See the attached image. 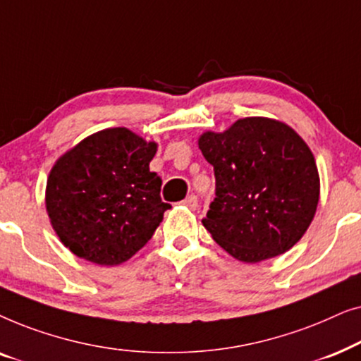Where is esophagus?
I'll return each mask as SVG.
<instances>
[{
  "label": "esophagus",
  "mask_w": 361,
  "mask_h": 361,
  "mask_svg": "<svg viewBox=\"0 0 361 361\" xmlns=\"http://www.w3.org/2000/svg\"><path fill=\"white\" fill-rule=\"evenodd\" d=\"M182 204H184L185 207H189V209H192V210H195L197 205H199V200H197V197L192 194L189 197H185V199L182 200Z\"/></svg>",
  "instance_id": "34e87169"
}]
</instances>
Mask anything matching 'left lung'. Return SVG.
Masks as SVG:
<instances>
[{"mask_svg": "<svg viewBox=\"0 0 361 361\" xmlns=\"http://www.w3.org/2000/svg\"><path fill=\"white\" fill-rule=\"evenodd\" d=\"M215 199L202 224L245 263L274 258L302 238L319 204V172L302 137L269 118H243L224 133H204Z\"/></svg>", "mask_w": 361, "mask_h": 361, "instance_id": "8db88e82", "label": "left lung"}]
</instances>
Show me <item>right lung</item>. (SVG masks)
<instances>
[{"mask_svg":"<svg viewBox=\"0 0 361 361\" xmlns=\"http://www.w3.org/2000/svg\"><path fill=\"white\" fill-rule=\"evenodd\" d=\"M156 142L126 128L88 136L47 179L46 207L59 238L78 258L102 266L130 259L152 238L171 204L149 171Z\"/></svg>","mask_w":361,"mask_h":361,"instance_id":"obj_1","label":"right lung"}]
</instances>
